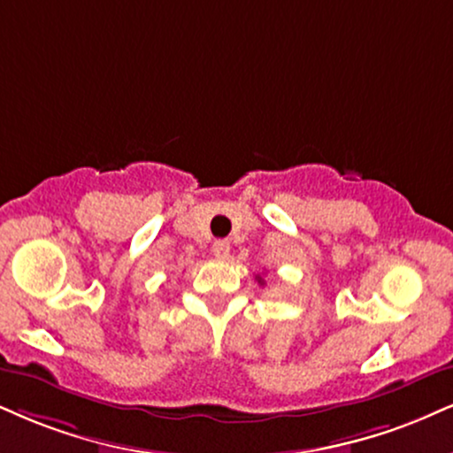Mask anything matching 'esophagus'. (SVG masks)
Listing matches in <instances>:
<instances>
[{"mask_svg":"<svg viewBox=\"0 0 453 453\" xmlns=\"http://www.w3.org/2000/svg\"><path fill=\"white\" fill-rule=\"evenodd\" d=\"M211 252H214L216 258H226L228 252H231V243H228L226 239H218V242L211 245Z\"/></svg>","mask_w":453,"mask_h":453,"instance_id":"esophagus-1","label":"esophagus"}]
</instances>
